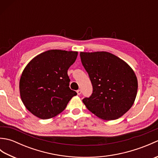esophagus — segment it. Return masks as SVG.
<instances>
[{"label":"esophagus","instance_id":"34e87169","mask_svg":"<svg viewBox=\"0 0 158 158\" xmlns=\"http://www.w3.org/2000/svg\"><path fill=\"white\" fill-rule=\"evenodd\" d=\"M77 94H78V95H80L81 94V89L77 90Z\"/></svg>","mask_w":158,"mask_h":158}]
</instances>
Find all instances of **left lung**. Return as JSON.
Masks as SVG:
<instances>
[{
  "mask_svg": "<svg viewBox=\"0 0 158 158\" xmlns=\"http://www.w3.org/2000/svg\"><path fill=\"white\" fill-rule=\"evenodd\" d=\"M80 57L93 87L92 95L83 99L87 109L105 120L122 117L136 98L138 82L135 72L109 52H81Z\"/></svg>",
  "mask_w": 158,
  "mask_h": 158,
  "instance_id": "1",
  "label": "left lung"
}]
</instances>
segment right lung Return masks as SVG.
<instances>
[{"instance_id": "add662e5", "label": "right lung", "mask_w": 158, "mask_h": 158, "mask_svg": "<svg viewBox=\"0 0 158 158\" xmlns=\"http://www.w3.org/2000/svg\"><path fill=\"white\" fill-rule=\"evenodd\" d=\"M77 52L52 49L36 56L23 70L19 81L20 96L33 115L49 119L62 112L77 95L69 88L67 74Z\"/></svg>"}]
</instances>
